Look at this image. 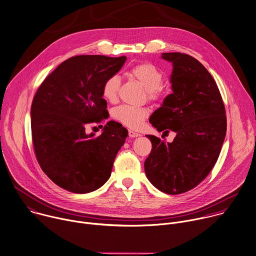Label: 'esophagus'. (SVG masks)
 I'll return each mask as SVG.
<instances>
[{"label":"esophagus","mask_w":256,"mask_h":256,"mask_svg":"<svg viewBox=\"0 0 256 256\" xmlns=\"http://www.w3.org/2000/svg\"><path fill=\"white\" fill-rule=\"evenodd\" d=\"M128 136H130V138H138V136H140V134H138V132H134V130H128Z\"/></svg>","instance_id":"34e87169"}]
</instances>
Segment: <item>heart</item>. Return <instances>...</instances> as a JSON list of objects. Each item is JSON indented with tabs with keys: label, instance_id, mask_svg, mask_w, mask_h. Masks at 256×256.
<instances>
[{
	"label": "heart",
	"instance_id": "obj_1",
	"mask_svg": "<svg viewBox=\"0 0 256 256\" xmlns=\"http://www.w3.org/2000/svg\"><path fill=\"white\" fill-rule=\"evenodd\" d=\"M130 75L144 88L150 100H156L160 96V86L164 81V75L156 65L148 62L138 64L132 68ZM120 85V78L118 75H112L104 81L102 85V96L108 102H116ZM146 116L148 110L146 108L130 106H120L112 112L114 120L132 128L142 126Z\"/></svg>",
	"mask_w": 256,
	"mask_h": 256
}]
</instances>
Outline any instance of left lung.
<instances>
[{"label":"left lung","mask_w":256,"mask_h":256,"mask_svg":"<svg viewBox=\"0 0 256 256\" xmlns=\"http://www.w3.org/2000/svg\"><path fill=\"white\" fill-rule=\"evenodd\" d=\"M173 64L170 78L173 92L150 118L158 132H175L172 142L154 136L152 152L144 160L150 182L166 194H182L199 185L211 172L225 136L226 116L217 84L208 70L194 57L162 53Z\"/></svg>","instance_id":"8db88e82"}]
</instances>
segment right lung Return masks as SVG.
I'll return each instance as SVG.
<instances>
[{
  "instance_id": "obj_1",
  "label": "right lung",
  "mask_w": 256,
  "mask_h": 256,
  "mask_svg": "<svg viewBox=\"0 0 256 256\" xmlns=\"http://www.w3.org/2000/svg\"><path fill=\"white\" fill-rule=\"evenodd\" d=\"M126 56L79 55L62 62L38 88L31 106L32 138L43 172L76 194L100 188L110 177L128 130L108 122L100 136L85 126L108 118L102 85L124 66Z\"/></svg>"
}]
</instances>
